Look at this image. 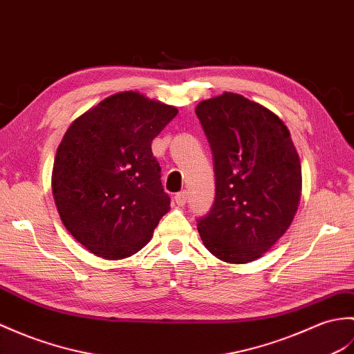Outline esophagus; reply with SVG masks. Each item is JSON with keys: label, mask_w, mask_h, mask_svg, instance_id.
I'll use <instances>...</instances> for the list:
<instances>
[{"label": "esophagus", "mask_w": 354, "mask_h": 354, "mask_svg": "<svg viewBox=\"0 0 354 354\" xmlns=\"http://www.w3.org/2000/svg\"><path fill=\"white\" fill-rule=\"evenodd\" d=\"M187 199H188L187 192H179L175 194V202H176V205H179V207H184V205L187 203Z\"/></svg>", "instance_id": "esophagus-1"}]
</instances>
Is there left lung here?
Here are the masks:
<instances>
[{
  "label": "left lung",
  "instance_id": "8db88e82",
  "mask_svg": "<svg viewBox=\"0 0 354 354\" xmlns=\"http://www.w3.org/2000/svg\"><path fill=\"white\" fill-rule=\"evenodd\" d=\"M196 116L216 175V199L197 218V231L221 261L258 259L290 227L300 202L301 166L290 131L266 106L236 93L202 101Z\"/></svg>",
  "mask_w": 354,
  "mask_h": 354
}]
</instances>
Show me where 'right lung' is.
<instances>
[{
  "label": "right lung",
  "instance_id": "1",
  "mask_svg": "<svg viewBox=\"0 0 354 354\" xmlns=\"http://www.w3.org/2000/svg\"><path fill=\"white\" fill-rule=\"evenodd\" d=\"M176 114L175 106L122 92L66 131L54 161V201L66 229L96 257L137 253L170 209L151 143Z\"/></svg>",
  "mask_w": 354,
  "mask_h": 354
}]
</instances>
